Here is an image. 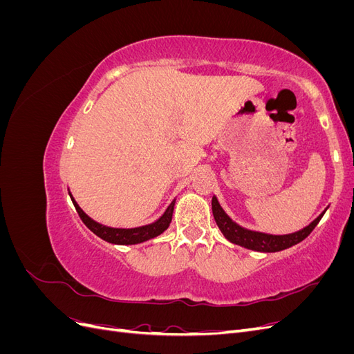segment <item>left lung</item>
<instances>
[{
  "label": "left lung",
  "mask_w": 354,
  "mask_h": 354,
  "mask_svg": "<svg viewBox=\"0 0 354 354\" xmlns=\"http://www.w3.org/2000/svg\"><path fill=\"white\" fill-rule=\"evenodd\" d=\"M211 207H212L214 220H216L218 229L224 234V238L232 243L243 246L246 250L259 251V252H277L286 248H291L292 245H297L298 242L304 241L308 234L312 233V230L317 226V223L324 217L325 211L328 209L325 208V211L320 212L319 216L308 224V226L303 227L301 230H297L294 233H288V234H272V233L257 232V230L242 227L241 224L233 221L227 216V212L221 208L216 195L212 196Z\"/></svg>",
  "instance_id": "1"
}]
</instances>
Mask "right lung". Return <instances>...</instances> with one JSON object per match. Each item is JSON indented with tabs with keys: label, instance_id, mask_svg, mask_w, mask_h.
<instances>
[{
	"label": "right lung",
	"instance_id": "right-lung-1",
	"mask_svg": "<svg viewBox=\"0 0 354 354\" xmlns=\"http://www.w3.org/2000/svg\"><path fill=\"white\" fill-rule=\"evenodd\" d=\"M68 192H69V196L72 199L73 207H75V209H77L78 216L81 217L85 226H87L94 234H97L100 239L109 242V243H115V245H136V243H142V242H146L149 239H153V238L159 236L160 233H164L168 229L171 218H173V211H174V205H176V199H173V202H171L167 207L162 216L152 223L145 224V226L111 227V226H104V224L88 217L87 214L82 211V208L78 205V202L75 201L69 189H68Z\"/></svg>",
	"mask_w": 354,
	"mask_h": 354
}]
</instances>
